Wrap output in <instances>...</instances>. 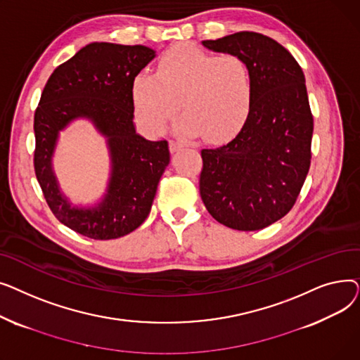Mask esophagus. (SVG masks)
Masks as SVG:
<instances>
[{
	"mask_svg": "<svg viewBox=\"0 0 360 360\" xmlns=\"http://www.w3.org/2000/svg\"><path fill=\"white\" fill-rule=\"evenodd\" d=\"M182 147H184V144L179 143V141H174V140L169 141V148H170V151H172V153H175V151L181 150Z\"/></svg>",
	"mask_w": 360,
	"mask_h": 360,
	"instance_id": "obj_1",
	"label": "esophagus"
}]
</instances>
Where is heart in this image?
<instances>
[{
    "label": "heart",
    "instance_id": "b5f03b06",
    "mask_svg": "<svg viewBox=\"0 0 360 360\" xmlns=\"http://www.w3.org/2000/svg\"><path fill=\"white\" fill-rule=\"evenodd\" d=\"M252 77L235 53L213 55L194 44L169 48L156 74L139 72L132 83L136 113L151 134H160L179 108L184 118L178 131L209 143L235 137L252 105Z\"/></svg>",
    "mask_w": 360,
    "mask_h": 360
}]
</instances>
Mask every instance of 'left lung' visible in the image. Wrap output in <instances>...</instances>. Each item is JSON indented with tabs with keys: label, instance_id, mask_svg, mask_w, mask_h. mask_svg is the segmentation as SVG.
<instances>
[{
	"label": "left lung",
	"instance_id": "8db88e82",
	"mask_svg": "<svg viewBox=\"0 0 360 360\" xmlns=\"http://www.w3.org/2000/svg\"><path fill=\"white\" fill-rule=\"evenodd\" d=\"M202 45L240 56L254 91L239 134L201 150L200 194L219 223L259 231L292 210L309 172L314 118L305 75L292 53L266 34L238 32Z\"/></svg>",
	"mask_w": 360,
	"mask_h": 360
}]
</instances>
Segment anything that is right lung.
Instances as JSON below:
<instances>
[{
	"label": "right lung",
	"instance_id": "add662e5",
	"mask_svg": "<svg viewBox=\"0 0 360 360\" xmlns=\"http://www.w3.org/2000/svg\"><path fill=\"white\" fill-rule=\"evenodd\" d=\"M155 58L143 45L93 42L58 65L34 110L33 166L46 204L67 228L98 240L117 239L147 219L169 163L166 140L148 141L134 128L132 83ZM77 116L90 117L108 137L112 178L94 210H72L58 191L50 158L58 131Z\"/></svg>",
	"mask_w": 360,
	"mask_h": 360
}]
</instances>
